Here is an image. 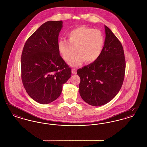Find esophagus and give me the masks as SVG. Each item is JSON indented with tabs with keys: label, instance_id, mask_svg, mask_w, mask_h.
I'll return each mask as SVG.
<instances>
[{
	"label": "esophagus",
	"instance_id": "esophagus-1",
	"mask_svg": "<svg viewBox=\"0 0 147 147\" xmlns=\"http://www.w3.org/2000/svg\"><path fill=\"white\" fill-rule=\"evenodd\" d=\"M71 72L73 74H77V71L75 69H71Z\"/></svg>",
	"mask_w": 147,
	"mask_h": 147
}]
</instances>
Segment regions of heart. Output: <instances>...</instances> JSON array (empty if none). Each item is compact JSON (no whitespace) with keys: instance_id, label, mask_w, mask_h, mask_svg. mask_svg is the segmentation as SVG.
<instances>
[{"instance_id":"b5f03b06","label":"heart","mask_w":147,"mask_h":147,"mask_svg":"<svg viewBox=\"0 0 147 147\" xmlns=\"http://www.w3.org/2000/svg\"><path fill=\"white\" fill-rule=\"evenodd\" d=\"M67 37L68 41H59L58 49L63 60L67 63L73 59L76 52L78 53L70 63L72 67L79 66L85 61L86 63H93L98 60L102 52L105 40L101 32L98 30L80 26L70 31Z\"/></svg>"}]
</instances>
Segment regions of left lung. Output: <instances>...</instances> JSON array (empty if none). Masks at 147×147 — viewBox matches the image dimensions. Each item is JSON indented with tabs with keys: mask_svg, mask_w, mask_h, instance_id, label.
<instances>
[{
	"mask_svg": "<svg viewBox=\"0 0 147 147\" xmlns=\"http://www.w3.org/2000/svg\"><path fill=\"white\" fill-rule=\"evenodd\" d=\"M102 52L98 60L77 70L80 78L81 98L88 104L100 106L110 102L123 84L126 61L121 43L105 25Z\"/></svg>",
	"mask_w": 147,
	"mask_h": 147,
	"instance_id": "left-lung-1",
	"label": "left lung"
}]
</instances>
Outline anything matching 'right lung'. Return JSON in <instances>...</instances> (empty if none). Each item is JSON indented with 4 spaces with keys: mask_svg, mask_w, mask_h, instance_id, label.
<instances>
[{
    "mask_svg": "<svg viewBox=\"0 0 147 147\" xmlns=\"http://www.w3.org/2000/svg\"><path fill=\"white\" fill-rule=\"evenodd\" d=\"M62 21L43 24L26 41L21 58V79L28 95L41 104L56 100L71 75L58 52Z\"/></svg>",
    "mask_w": 147,
    "mask_h": 147,
    "instance_id": "obj_1",
    "label": "right lung"
}]
</instances>
